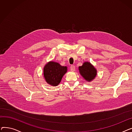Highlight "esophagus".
<instances>
[{"instance_id":"1","label":"esophagus","mask_w":132,"mask_h":132,"mask_svg":"<svg viewBox=\"0 0 132 132\" xmlns=\"http://www.w3.org/2000/svg\"><path fill=\"white\" fill-rule=\"evenodd\" d=\"M70 68H71V71H75V66H74V65H71Z\"/></svg>"}]
</instances>
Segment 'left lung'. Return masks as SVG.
Masks as SVG:
<instances>
[{
    "instance_id": "left-lung-1",
    "label": "left lung",
    "mask_w": 132,
    "mask_h": 132,
    "mask_svg": "<svg viewBox=\"0 0 132 132\" xmlns=\"http://www.w3.org/2000/svg\"><path fill=\"white\" fill-rule=\"evenodd\" d=\"M81 75L86 80L91 81L93 80L97 74L95 68L88 62H85L82 66L79 67Z\"/></svg>"
}]
</instances>
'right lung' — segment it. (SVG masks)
<instances>
[{
    "label": "right lung",
    "instance_id": "obj_1",
    "mask_svg": "<svg viewBox=\"0 0 132 132\" xmlns=\"http://www.w3.org/2000/svg\"><path fill=\"white\" fill-rule=\"evenodd\" d=\"M67 72V67L61 66L58 62L51 61L44 68V77L48 84L58 85L63 75Z\"/></svg>",
    "mask_w": 132,
    "mask_h": 132
}]
</instances>
